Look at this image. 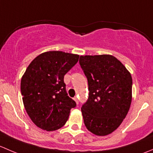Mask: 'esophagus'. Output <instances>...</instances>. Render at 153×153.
Wrapping results in <instances>:
<instances>
[{
    "instance_id": "34e87169",
    "label": "esophagus",
    "mask_w": 153,
    "mask_h": 153,
    "mask_svg": "<svg viewBox=\"0 0 153 153\" xmlns=\"http://www.w3.org/2000/svg\"><path fill=\"white\" fill-rule=\"evenodd\" d=\"M74 100L75 102H76V104L79 103V100H78V99H77V97H74Z\"/></svg>"
}]
</instances>
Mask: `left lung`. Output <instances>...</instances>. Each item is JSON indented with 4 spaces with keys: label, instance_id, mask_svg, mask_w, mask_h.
<instances>
[{
    "label": "left lung",
    "instance_id": "left-lung-1",
    "mask_svg": "<svg viewBox=\"0 0 153 153\" xmlns=\"http://www.w3.org/2000/svg\"><path fill=\"white\" fill-rule=\"evenodd\" d=\"M79 64L90 91L88 101L81 108L85 125L99 136L111 134L120 126L130 109L131 74L110 54L80 56Z\"/></svg>",
    "mask_w": 153,
    "mask_h": 153
}]
</instances>
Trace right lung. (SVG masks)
<instances>
[{
    "label": "right lung",
    "instance_id": "right-lung-1",
    "mask_svg": "<svg viewBox=\"0 0 153 153\" xmlns=\"http://www.w3.org/2000/svg\"><path fill=\"white\" fill-rule=\"evenodd\" d=\"M79 55L49 51L34 58L20 82L26 113L37 127L53 131L63 127L76 102L68 96L64 76Z\"/></svg>",
    "mask_w": 153,
    "mask_h": 153
}]
</instances>
